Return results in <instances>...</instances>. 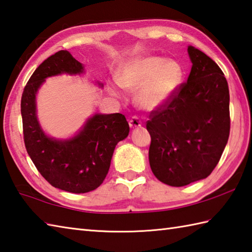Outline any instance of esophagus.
<instances>
[{
    "instance_id": "1",
    "label": "esophagus",
    "mask_w": 252,
    "mask_h": 252,
    "mask_svg": "<svg viewBox=\"0 0 252 252\" xmlns=\"http://www.w3.org/2000/svg\"><path fill=\"white\" fill-rule=\"evenodd\" d=\"M129 126H130V127H132V129H135V127H140L142 126V122L139 118L134 116L129 120Z\"/></svg>"
}]
</instances>
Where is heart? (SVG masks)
Masks as SVG:
<instances>
[{"label": "heart", "mask_w": 252, "mask_h": 252, "mask_svg": "<svg viewBox=\"0 0 252 252\" xmlns=\"http://www.w3.org/2000/svg\"><path fill=\"white\" fill-rule=\"evenodd\" d=\"M184 70L175 60L161 57L139 58L127 63L118 75V83L127 91H136V101L146 110L167 105L178 92ZM118 95L116 90H111Z\"/></svg>", "instance_id": "b5f03b06"}]
</instances>
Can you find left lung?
Segmentation results:
<instances>
[{
    "mask_svg": "<svg viewBox=\"0 0 252 252\" xmlns=\"http://www.w3.org/2000/svg\"><path fill=\"white\" fill-rule=\"evenodd\" d=\"M192 62L188 81L164 107L151 112L149 159L153 174L171 187L204 179L219 164L227 144L228 84L205 53L188 47Z\"/></svg>",
    "mask_w": 252,
    "mask_h": 252,
    "instance_id": "1",
    "label": "left lung"
}]
</instances>
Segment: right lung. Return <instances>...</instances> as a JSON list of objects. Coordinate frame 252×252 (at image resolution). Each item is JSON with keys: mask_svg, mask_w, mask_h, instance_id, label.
I'll return each mask as SVG.
<instances>
[{"mask_svg": "<svg viewBox=\"0 0 252 252\" xmlns=\"http://www.w3.org/2000/svg\"><path fill=\"white\" fill-rule=\"evenodd\" d=\"M84 72L83 64L70 52L58 51L32 73L24 88L21 102L24 142L28 155L49 184L72 193H86L102 184L116 145L130 132L129 123L121 113H95L70 139L57 140L43 132L37 117L39 88L48 77L60 74L80 75ZM97 84L103 86L99 82Z\"/></svg>", "mask_w": 252, "mask_h": 252, "instance_id": "right-lung-1", "label": "right lung"}]
</instances>
